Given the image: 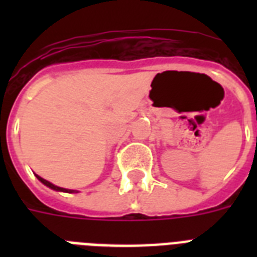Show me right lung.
<instances>
[{
    "label": "right lung",
    "instance_id": "right-lung-1",
    "mask_svg": "<svg viewBox=\"0 0 257 257\" xmlns=\"http://www.w3.org/2000/svg\"><path fill=\"white\" fill-rule=\"evenodd\" d=\"M36 177H37L40 181H41L44 185H46V187H49L50 189H53V191H58V192H66V193H77L78 191H74V189H66V188H61V187H57V185H54V184H52L50 181H48V180L42 179V177H40L38 175H36Z\"/></svg>",
    "mask_w": 257,
    "mask_h": 257
}]
</instances>
